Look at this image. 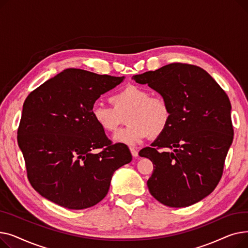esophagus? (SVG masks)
Masks as SVG:
<instances>
[{
  "instance_id": "obj_1",
  "label": "esophagus",
  "mask_w": 248,
  "mask_h": 248,
  "mask_svg": "<svg viewBox=\"0 0 248 248\" xmlns=\"http://www.w3.org/2000/svg\"><path fill=\"white\" fill-rule=\"evenodd\" d=\"M129 151H131V153H132L134 158H137L138 155H139V152H138L137 149H135V148H129Z\"/></svg>"
}]
</instances>
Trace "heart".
<instances>
[{
    "mask_svg": "<svg viewBox=\"0 0 248 248\" xmlns=\"http://www.w3.org/2000/svg\"><path fill=\"white\" fill-rule=\"evenodd\" d=\"M109 101L113 108L96 104L93 117L102 131L113 133L125 116L128 125L113 137L115 142L137 146L149 135H160L170 121L167 100L161 95H151L142 86L127 85L110 95Z\"/></svg>",
    "mask_w": 248,
    "mask_h": 248,
    "instance_id": "1",
    "label": "heart"
}]
</instances>
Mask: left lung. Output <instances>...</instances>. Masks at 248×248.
Here are the masks:
<instances>
[{"instance_id": "8db88e82", "label": "left lung", "mask_w": 248, "mask_h": 248, "mask_svg": "<svg viewBox=\"0 0 248 248\" xmlns=\"http://www.w3.org/2000/svg\"><path fill=\"white\" fill-rule=\"evenodd\" d=\"M167 100L170 121L140 157L154 165L147 182L154 198L169 207H187L216 188L233 140L231 104L225 91L204 69L171 63L134 75Z\"/></svg>"}]
</instances>
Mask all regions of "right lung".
Listing matches in <instances>:
<instances>
[{
	"label": "right lung",
	"mask_w": 248,
	"mask_h": 248,
	"mask_svg": "<svg viewBox=\"0 0 248 248\" xmlns=\"http://www.w3.org/2000/svg\"><path fill=\"white\" fill-rule=\"evenodd\" d=\"M124 79L69 68L26 98L18 145L42 197L73 210L94 206L107 196L113 173L132 161L128 148L112 145L93 117L96 99Z\"/></svg>",
	"instance_id": "1"
}]
</instances>
